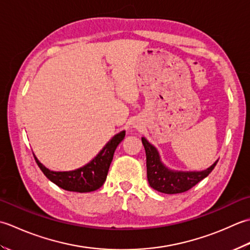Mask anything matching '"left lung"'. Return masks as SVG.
I'll return each instance as SVG.
<instances>
[{
	"label": "left lung",
	"mask_w": 250,
	"mask_h": 250,
	"mask_svg": "<svg viewBox=\"0 0 250 250\" xmlns=\"http://www.w3.org/2000/svg\"><path fill=\"white\" fill-rule=\"evenodd\" d=\"M146 156V177L151 188L165 194H177L190 190L212 171L218 160L204 170H175L162 162L156 147L142 137Z\"/></svg>",
	"instance_id": "8db88e82"
}]
</instances>
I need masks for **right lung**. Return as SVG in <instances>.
I'll use <instances>...</instances> for the list:
<instances>
[{"mask_svg":"<svg viewBox=\"0 0 250 250\" xmlns=\"http://www.w3.org/2000/svg\"><path fill=\"white\" fill-rule=\"evenodd\" d=\"M125 137V130L120 131L106 142L103 150L87 164L69 171H54L45 167L34 155L41 170L48 179L67 191L87 193L98 190L104 185L109 167L113 160L114 151Z\"/></svg>","mask_w":250,"mask_h":250,"instance_id":"1","label":"right lung"}]
</instances>
